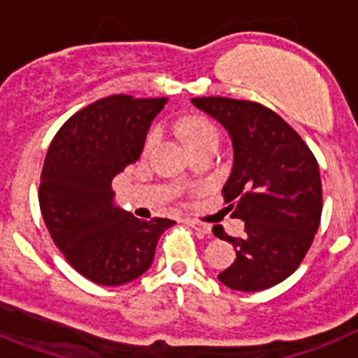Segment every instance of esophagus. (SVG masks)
<instances>
[{
    "label": "esophagus",
    "mask_w": 358,
    "mask_h": 358,
    "mask_svg": "<svg viewBox=\"0 0 358 358\" xmlns=\"http://www.w3.org/2000/svg\"><path fill=\"white\" fill-rule=\"evenodd\" d=\"M185 224L191 225L193 229H196L198 233H202V235H209V233H211V227H209V225L203 224V222H200V220H194V218H187V220H185Z\"/></svg>",
    "instance_id": "34e87169"
}]
</instances>
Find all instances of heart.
I'll return each instance as SVG.
<instances>
[{"mask_svg": "<svg viewBox=\"0 0 358 358\" xmlns=\"http://www.w3.org/2000/svg\"><path fill=\"white\" fill-rule=\"evenodd\" d=\"M180 129H182V134H184L185 142H187L191 149H196V147L209 142H220V131H218V127L211 120L206 118V116H200V114L185 118L182 125H180ZM156 142H158V131L152 129L151 133L147 134L143 149L151 151L152 147L156 145Z\"/></svg>", "mask_w": 358, "mask_h": 358, "instance_id": "1", "label": "heart"}]
</instances>
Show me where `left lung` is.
<instances>
[{"instance_id": "8db88e82", "label": "left lung", "mask_w": 358, "mask_h": 358, "mask_svg": "<svg viewBox=\"0 0 358 358\" xmlns=\"http://www.w3.org/2000/svg\"><path fill=\"white\" fill-rule=\"evenodd\" d=\"M193 103L229 131L235 165L222 194L245 222L242 238L213 227L236 251L218 280L235 291L276 286L302 264L320 224L317 158L289 123L257 101L209 96Z\"/></svg>"}]
</instances>
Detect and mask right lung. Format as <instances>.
Segmentation results:
<instances>
[{"label": "right lung", "mask_w": 358, "mask_h": 358, "mask_svg": "<svg viewBox=\"0 0 358 358\" xmlns=\"http://www.w3.org/2000/svg\"><path fill=\"white\" fill-rule=\"evenodd\" d=\"M167 98L114 94L63 123L45 156L40 207L65 260L100 286H122L151 267L169 218L140 220L113 203V178L140 158Z\"/></svg>", "instance_id": "1"}]
</instances>
